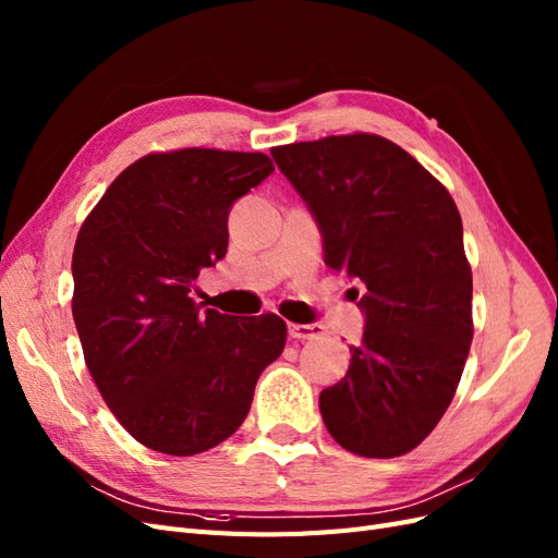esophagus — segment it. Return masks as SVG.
I'll list each match as a JSON object with an SVG mask.
<instances>
[{"instance_id":"esophagus-1","label":"esophagus","mask_w":558,"mask_h":558,"mask_svg":"<svg viewBox=\"0 0 558 558\" xmlns=\"http://www.w3.org/2000/svg\"><path fill=\"white\" fill-rule=\"evenodd\" d=\"M324 326L320 324H291L289 326V335L293 340H314V337L324 335Z\"/></svg>"}]
</instances>
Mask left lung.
Returning <instances> with one entry per match:
<instances>
[{
    "instance_id": "obj_1",
    "label": "left lung",
    "mask_w": 558,
    "mask_h": 558,
    "mask_svg": "<svg viewBox=\"0 0 558 558\" xmlns=\"http://www.w3.org/2000/svg\"><path fill=\"white\" fill-rule=\"evenodd\" d=\"M324 234L326 265L359 279L363 342L320 391L335 442L365 459L418 447L447 412L472 342V272L449 191L379 134L275 146ZM359 295V291H356Z\"/></svg>"
}]
</instances>
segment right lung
Instances as JSON below:
<instances>
[{
  "label": "right lung",
  "instance_id": "add662e5",
  "mask_svg": "<svg viewBox=\"0 0 558 558\" xmlns=\"http://www.w3.org/2000/svg\"><path fill=\"white\" fill-rule=\"evenodd\" d=\"M272 172L265 154H148L78 230L72 314L83 359L118 424L148 449L193 456L228 440L281 356L283 318H234L191 295L199 269L226 256L232 202Z\"/></svg>",
  "mask_w": 558,
  "mask_h": 558
}]
</instances>
